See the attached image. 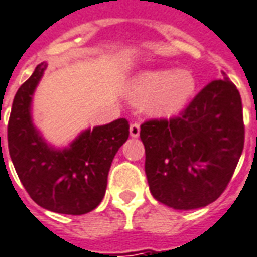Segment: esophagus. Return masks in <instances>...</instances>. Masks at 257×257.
<instances>
[{"label":"esophagus","instance_id":"1","mask_svg":"<svg viewBox=\"0 0 257 257\" xmlns=\"http://www.w3.org/2000/svg\"><path fill=\"white\" fill-rule=\"evenodd\" d=\"M129 134L132 138H139L140 135V125L138 122L131 123V126H129Z\"/></svg>","mask_w":257,"mask_h":257}]
</instances>
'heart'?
I'll list each match as a JSON object with an SVG mask.
<instances>
[{
	"mask_svg": "<svg viewBox=\"0 0 257 257\" xmlns=\"http://www.w3.org/2000/svg\"><path fill=\"white\" fill-rule=\"evenodd\" d=\"M195 89L193 74L186 70L158 68L138 74L129 84V99L134 103L147 100L151 115L169 118L183 110Z\"/></svg>",
	"mask_w": 257,
	"mask_h": 257,
	"instance_id": "obj_1",
	"label": "heart"
}]
</instances>
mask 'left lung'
<instances>
[{
  "instance_id": "8db88e82",
  "label": "left lung",
  "mask_w": 257,
  "mask_h": 257,
  "mask_svg": "<svg viewBox=\"0 0 257 257\" xmlns=\"http://www.w3.org/2000/svg\"><path fill=\"white\" fill-rule=\"evenodd\" d=\"M242 101L228 77L212 81L180 117L140 126L153 197L178 210L204 208L226 190L242 154Z\"/></svg>"
}]
</instances>
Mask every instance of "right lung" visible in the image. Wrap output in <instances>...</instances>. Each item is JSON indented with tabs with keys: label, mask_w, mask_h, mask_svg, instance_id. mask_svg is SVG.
Returning <instances> with one entry per match:
<instances>
[{
	"label": "right lung",
	"mask_w": 257,
	"mask_h": 257,
	"mask_svg": "<svg viewBox=\"0 0 257 257\" xmlns=\"http://www.w3.org/2000/svg\"><path fill=\"white\" fill-rule=\"evenodd\" d=\"M48 64L40 63L15 95L8 122L9 156L31 199L44 209L84 215L100 204L114 157L129 136L118 118L85 129L63 149L44 139L31 115L33 96ZM1 146V138H0Z\"/></svg>",
	"instance_id": "right-lung-1"
}]
</instances>
